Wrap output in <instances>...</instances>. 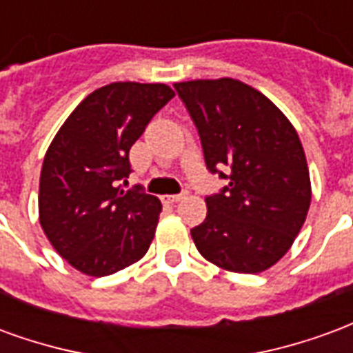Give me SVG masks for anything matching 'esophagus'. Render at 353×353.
Listing matches in <instances>:
<instances>
[{"mask_svg": "<svg viewBox=\"0 0 353 353\" xmlns=\"http://www.w3.org/2000/svg\"><path fill=\"white\" fill-rule=\"evenodd\" d=\"M185 194L181 192V194H166V196H162V200L164 202H168V204H176V202H179V200H183Z\"/></svg>", "mask_w": 353, "mask_h": 353, "instance_id": "34e87169", "label": "esophagus"}]
</instances>
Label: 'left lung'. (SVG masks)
Here are the masks:
<instances>
[{
	"label": "left lung",
	"mask_w": 353,
	"mask_h": 353,
	"mask_svg": "<svg viewBox=\"0 0 353 353\" xmlns=\"http://www.w3.org/2000/svg\"><path fill=\"white\" fill-rule=\"evenodd\" d=\"M174 88L199 130L206 168L229 181L206 196V219L191 229L194 245L225 270L263 272L288 253L310 208L299 134L242 81H185Z\"/></svg>",
	"instance_id": "8db88e82"
}]
</instances>
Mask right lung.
<instances>
[{
    "instance_id": "obj_1",
    "label": "right lung",
    "mask_w": 353,
    "mask_h": 353,
    "mask_svg": "<svg viewBox=\"0 0 353 353\" xmlns=\"http://www.w3.org/2000/svg\"><path fill=\"white\" fill-rule=\"evenodd\" d=\"M174 90L154 83H111L81 101L52 139L39 179V223L52 248L88 276L139 261L153 242L161 200L123 191L128 153Z\"/></svg>"
}]
</instances>
